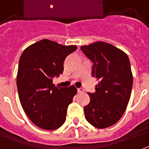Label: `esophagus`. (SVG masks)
I'll use <instances>...</instances> for the list:
<instances>
[{
	"label": "esophagus",
	"mask_w": 149,
	"mask_h": 149,
	"mask_svg": "<svg viewBox=\"0 0 149 149\" xmlns=\"http://www.w3.org/2000/svg\"><path fill=\"white\" fill-rule=\"evenodd\" d=\"M77 91L79 92V93H82V92H84V90L83 88H78Z\"/></svg>",
	"instance_id": "1"
}]
</instances>
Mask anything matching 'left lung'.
I'll list each match as a JSON object with an SVG mask.
<instances>
[{
    "instance_id": "1",
    "label": "left lung",
    "mask_w": 149,
    "mask_h": 149,
    "mask_svg": "<svg viewBox=\"0 0 149 149\" xmlns=\"http://www.w3.org/2000/svg\"><path fill=\"white\" fill-rule=\"evenodd\" d=\"M92 61L91 77L99 80L95 92L88 93L90 102L84 107L87 121L105 129L119 121L126 110L133 87V74L127 54L104 42L80 47Z\"/></svg>"
}]
</instances>
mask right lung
<instances>
[{"instance_id": "add662e5", "label": "right lung", "mask_w": 149, "mask_h": 149, "mask_svg": "<svg viewBox=\"0 0 149 149\" xmlns=\"http://www.w3.org/2000/svg\"><path fill=\"white\" fill-rule=\"evenodd\" d=\"M77 49L42 39L22 53L19 61L16 84L21 106L38 127L54 130L65 122L66 112L77 92L73 85L56 87L53 78L63 72L64 61Z\"/></svg>"}]
</instances>
